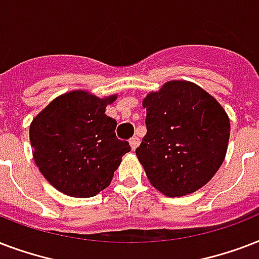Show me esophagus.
<instances>
[{
    "mask_svg": "<svg viewBox=\"0 0 259 259\" xmlns=\"http://www.w3.org/2000/svg\"><path fill=\"white\" fill-rule=\"evenodd\" d=\"M130 144H131L132 150H136V148H138V146L140 144V139L138 138V136H134V138L130 140Z\"/></svg>",
    "mask_w": 259,
    "mask_h": 259,
    "instance_id": "esophagus-1",
    "label": "esophagus"
}]
</instances>
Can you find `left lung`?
I'll return each mask as SVG.
<instances>
[{"instance_id":"8db88e82","label":"left lung","mask_w":259,"mask_h":259,"mask_svg":"<svg viewBox=\"0 0 259 259\" xmlns=\"http://www.w3.org/2000/svg\"><path fill=\"white\" fill-rule=\"evenodd\" d=\"M147 134L136 157L154 188L180 197L202 188L219 170L227 152L230 119L200 86L170 81L147 94Z\"/></svg>"}]
</instances>
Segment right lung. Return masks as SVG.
<instances>
[{
    "label": "right lung",
    "instance_id": "1",
    "mask_svg": "<svg viewBox=\"0 0 259 259\" xmlns=\"http://www.w3.org/2000/svg\"><path fill=\"white\" fill-rule=\"evenodd\" d=\"M116 98L74 90L55 98L32 120L33 159L55 189L85 198L111 184L121 157L131 151L128 142L116 138V120L105 115Z\"/></svg>",
    "mask_w": 259,
    "mask_h": 259
}]
</instances>
